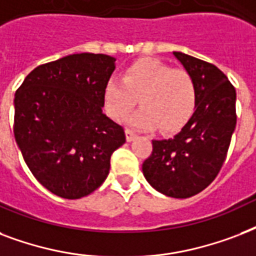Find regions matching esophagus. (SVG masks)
I'll list each match as a JSON object with an SVG mask.
<instances>
[{"instance_id": "obj_1", "label": "esophagus", "mask_w": 256, "mask_h": 256, "mask_svg": "<svg viewBox=\"0 0 256 256\" xmlns=\"http://www.w3.org/2000/svg\"><path fill=\"white\" fill-rule=\"evenodd\" d=\"M126 140H128V142H132V140L136 138V132L132 130H130V128H126Z\"/></svg>"}]
</instances>
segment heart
I'll return each mask as SVG.
<instances>
[{
    "label": "heart",
    "instance_id": "heart-1",
    "mask_svg": "<svg viewBox=\"0 0 256 256\" xmlns=\"http://www.w3.org/2000/svg\"><path fill=\"white\" fill-rule=\"evenodd\" d=\"M196 94L195 81L187 70L152 58L130 65L122 80L110 78L104 92L110 118L122 120L140 100L142 108L130 118V124L142 130L158 126L166 134L187 124L195 112Z\"/></svg>",
    "mask_w": 256,
    "mask_h": 256
}]
</instances>
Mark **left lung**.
<instances>
[{
  "label": "left lung",
  "instance_id": "1",
  "mask_svg": "<svg viewBox=\"0 0 256 256\" xmlns=\"http://www.w3.org/2000/svg\"><path fill=\"white\" fill-rule=\"evenodd\" d=\"M174 54L195 81V112L174 138L152 140L142 174L156 191L186 199L208 187L223 167L236 126V92L211 62L182 52Z\"/></svg>",
  "mask_w": 256,
  "mask_h": 256
}]
</instances>
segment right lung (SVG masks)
Returning a JSON list of instances; mask_svg holds the SVG:
<instances>
[{
	"mask_svg": "<svg viewBox=\"0 0 256 256\" xmlns=\"http://www.w3.org/2000/svg\"><path fill=\"white\" fill-rule=\"evenodd\" d=\"M106 54L77 53L38 65L16 90L14 138L44 187L64 199L96 191L124 128L106 118V85L114 70Z\"/></svg>",
	"mask_w": 256,
	"mask_h": 256,
	"instance_id": "add662e5",
	"label": "right lung"
}]
</instances>
